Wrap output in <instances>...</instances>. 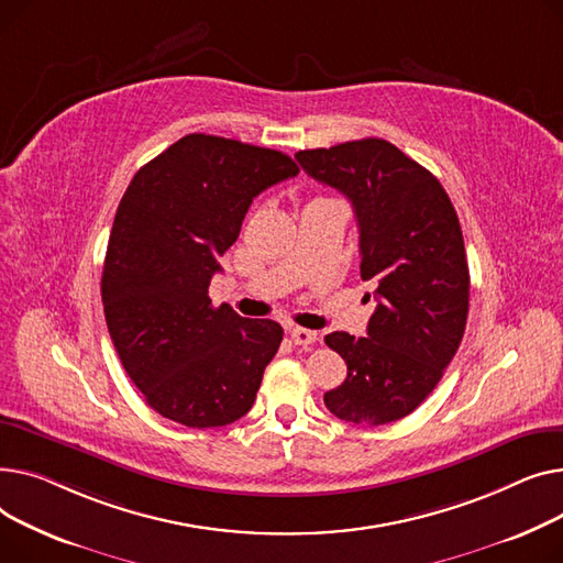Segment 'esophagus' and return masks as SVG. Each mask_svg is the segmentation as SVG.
Segmentation results:
<instances>
[{"label":"esophagus","mask_w":563,"mask_h":563,"mask_svg":"<svg viewBox=\"0 0 563 563\" xmlns=\"http://www.w3.org/2000/svg\"><path fill=\"white\" fill-rule=\"evenodd\" d=\"M288 334L295 345H311L318 341V332H313V329H305V327H290Z\"/></svg>","instance_id":"obj_1"}]
</instances>
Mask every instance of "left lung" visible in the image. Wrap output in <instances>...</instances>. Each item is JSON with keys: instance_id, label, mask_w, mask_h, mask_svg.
<instances>
[{"instance_id": "1", "label": "left lung", "mask_w": 563, "mask_h": 563, "mask_svg": "<svg viewBox=\"0 0 563 563\" xmlns=\"http://www.w3.org/2000/svg\"><path fill=\"white\" fill-rule=\"evenodd\" d=\"M295 158L352 202L361 279L375 284L377 300L368 336H324L347 363L324 407L354 424L400 420L437 388L464 339L471 275L456 211L432 173L382 139Z\"/></svg>"}]
</instances>
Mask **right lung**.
<instances>
[{"instance_id":"add662e5","label":"right lung","mask_w":563,"mask_h":563,"mask_svg":"<svg viewBox=\"0 0 563 563\" xmlns=\"http://www.w3.org/2000/svg\"><path fill=\"white\" fill-rule=\"evenodd\" d=\"M297 173L277 150L188 134L126 186L102 302L126 375L163 418L207 429L252 409L284 329L213 307L209 284L254 197Z\"/></svg>"}]
</instances>
